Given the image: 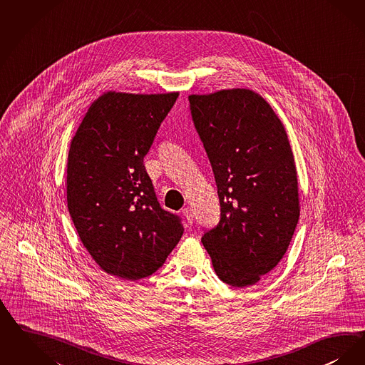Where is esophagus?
Listing matches in <instances>:
<instances>
[{
	"label": "esophagus",
	"instance_id": "34e87169",
	"mask_svg": "<svg viewBox=\"0 0 365 365\" xmlns=\"http://www.w3.org/2000/svg\"><path fill=\"white\" fill-rule=\"evenodd\" d=\"M182 213H183V216L186 217L190 224H192V221H194V212H192V209L191 207H185L182 210Z\"/></svg>",
	"mask_w": 365,
	"mask_h": 365
}]
</instances>
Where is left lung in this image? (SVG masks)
I'll use <instances>...</instances> for the list:
<instances>
[{
	"label": "left lung",
	"instance_id": "8db88e82",
	"mask_svg": "<svg viewBox=\"0 0 365 365\" xmlns=\"http://www.w3.org/2000/svg\"><path fill=\"white\" fill-rule=\"evenodd\" d=\"M189 102L221 206L219 224L201 242L221 281L254 285L282 259L300 215L287 131L250 89L190 95Z\"/></svg>",
	"mask_w": 365,
	"mask_h": 365
}]
</instances>
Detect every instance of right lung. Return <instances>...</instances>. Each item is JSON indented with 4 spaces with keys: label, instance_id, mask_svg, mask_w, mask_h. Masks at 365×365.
Here are the masks:
<instances>
[{
    "label": "right lung",
    "instance_id": "obj_1",
    "mask_svg": "<svg viewBox=\"0 0 365 365\" xmlns=\"http://www.w3.org/2000/svg\"><path fill=\"white\" fill-rule=\"evenodd\" d=\"M178 95L107 92L71 143L68 209L84 247L111 276H152L183 235L182 219L161 209L144 165Z\"/></svg>",
    "mask_w": 365,
    "mask_h": 365
}]
</instances>
